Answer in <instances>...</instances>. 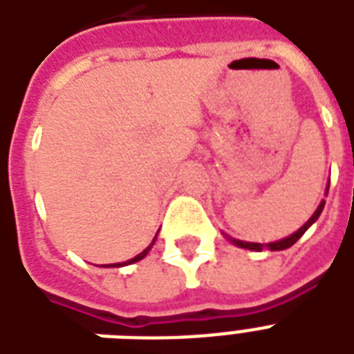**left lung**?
Wrapping results in <instances>:
<instances>
[{
	"label": "left lung",
	"mask_w": 354,
	"mask_h": 354,
	"mask_svg": "<svg viewBox=\"0 0 354 354\" xmlns=\"http://www.w3.org/2000/svg\"><path fill=\"white\" fill-rule=\"evenodd\" d=\"M324 205L325 202L322 200V204L318 205V209L314 211V215L308 218L307 222H305V226H301L299 230H297L296 233H292L290 236H286V239H283V241H277V242H270L268 246H264V244H257V242H244V241H235L233 239V244H236V246H241V248H246V250H255V252H261V250H264V248H270L272 252H277V250H286V248H290L292 244H296L297 239L303 235V233L307 232L308 227L313 226L314 222L318 221V216L322 215V211H324Z\"/></svg>",
	"instance_id": "left-lung-1"
}]
</instances>
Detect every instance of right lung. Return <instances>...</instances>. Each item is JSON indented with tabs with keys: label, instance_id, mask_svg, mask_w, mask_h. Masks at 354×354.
I'll return each instance as SVG.
<instances>
[{
	"label": "right lung",
	"instance_id": "add662e5",
	"mask_svg": "<svg viewBox=\"0 0 354 354\" xmlns=\"http://www.w3.org/2000/svg\"><path fill=\"white\" fill-rule=\"evenodd\" d=\"M154 241H156V239H154ZM154 241H152V244H154ZM152 244H150V246L147 248V250H143V252L139 253V255H136V257H133V259H130V261H127V263H122V264H121V263H118V264H113V266H124V264L138 263V261H141V259H143L145 255H147V253H149V250H150V248H152Z\"/></svg>",
	"mask_w": 354,
	"mask_h": 354
}]
</instances>
